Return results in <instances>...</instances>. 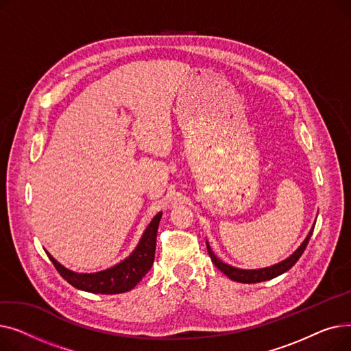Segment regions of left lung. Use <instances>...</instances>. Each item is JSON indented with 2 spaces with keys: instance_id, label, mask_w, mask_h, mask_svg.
<instances>
[{
  "instance_id": "8db88e82",
  "label": "left lung",
  "mask_w": 351,
  "mask_h": 351,
  "mask_svg": "<svg viewBox=\"0 0 351 351\" xmlns=\"http://www.w3.org/2000/svg\"><path fill=\"white\" fill-rule=\"evenodd\" d=\"M313 229H315V226L311 228L310 233L304 239V242L302 243V246L296 252H294L290 257H287L286 261H283V262H280L278 265H274V266L265 267V269H257V270H243V269L232 267V266L223 263L222 261H219L217 257L213 254V252L210 250L208 243H206V247H208V253L210 256L212 262L215 263V266L220 271H223L229 279H232L234 282H239V283H259V282H265V280H270V279L278 278V276L283 274L285 271H287L289 269H291L294 266V263H296L300 259V256L303 254V252H304V249H306V246H307V243L310 241V237H311Z\"/></svg>"
}]
</instances>
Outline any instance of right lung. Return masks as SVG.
Listing matches in <instances>:
<instances>
[{
  "instance_id": "obj_1",
  "label": "right lung",
  "mask_w": 351,
  "mask_h": 351,
  "mask_svg": "<svg viewBox=\"0 0 351 351\" xmlns=\"http://www.w3.org/2000/svg\"><path fill=\"white\" fill-rule=\"evenodd\" d=\"M162 217V212H159L146 228L139 245L131 253V256L117 266L106 269L98 273H75L65 269L60 265L53 257L48 254L49 261L58 270L62 278L72 285L84 291L89 293H101V294H117L125 293L134 289L143 276L151 270L155 259V247H156V233L159 220Z\"/></svg>"
}]
</instances>
